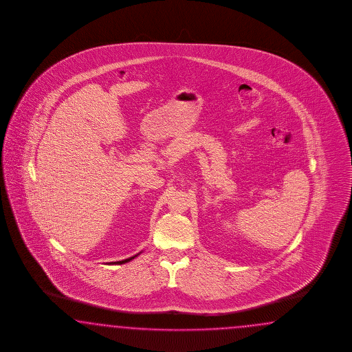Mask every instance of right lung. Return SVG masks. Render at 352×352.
Returning a JSON list of instances; mask_svg holds the SVG:
<instances>
[{"label":"right lung","instance_id":"obj_1","mask_svg":"<svg viewBox=\"0 0 352 352\" xmlns=\"http://www.w3.org/2000/svg\"><path fill=\"white\" fill-rule=\"evenodd\" d=\"M139 254H140V253H139ZM139 254H137V256H139ZM137 256H130V258H128V259H124V261H118V262H109L108 265H124V263H126V262H130L131 259H134V258H135Z\"/></svg>","mask_w":352,"mask_h":352}]
</instances>
